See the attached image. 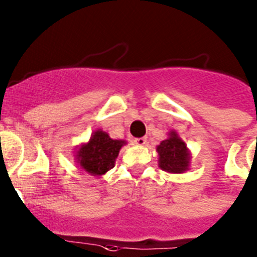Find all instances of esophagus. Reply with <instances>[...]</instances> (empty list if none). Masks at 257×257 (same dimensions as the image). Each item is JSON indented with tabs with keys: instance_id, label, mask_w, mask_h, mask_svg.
Masks as SVG:
<instances>
[{
	"instance_id": "34e87169",
	"label": "esophagus",
	"mask_w": 257,
	"mask_h": 257,
	"mask_svg": "<svg viewBox=\"0 0 257 257\" xmlns=\"http://www.w3.org/2000/svg\"><path fill=\"white\" fill-rule=\"evenodd\" d=\"M134 141H135L136 145H140V147H143V145H145L148 143L147 138H138V139H135Z\"/></svg>"
}]
</instances>
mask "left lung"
<instances>
[{"mask_svg": "<svg viewBox=\"0 0 257 257\" xmlns=\"http://www.w3.org/2000/svg\"><path fill=\"white\" fill-rule=\"evenodd\" d=\"M159 155V167L169 173H183L187 171L191 154L176 131H171L168 138L157 147Z\"/></svg>", "mask_w": 257, "mask_h": 257, "instance_id": "obj_1", "label": "left lung"}]
</instances>
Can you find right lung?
<instances>
[{
  "instance_id": "1",
  "label": "right lung",
  "mask_w": 257,
  "mask_h": 257,
  "mask_svg": "<svg viewBox=\"0 0 257 257\" xmlns=\"http://www.w3.org/2000/svg\"><path fill=\"white\" fill-rule=\"evenodd\" d=\"M124 144V140H113L107 133L96 130L90 140L77 149L76 162L89 175L99 177L114 167L119 149Z\"/></svg>"
}]
</instances>
